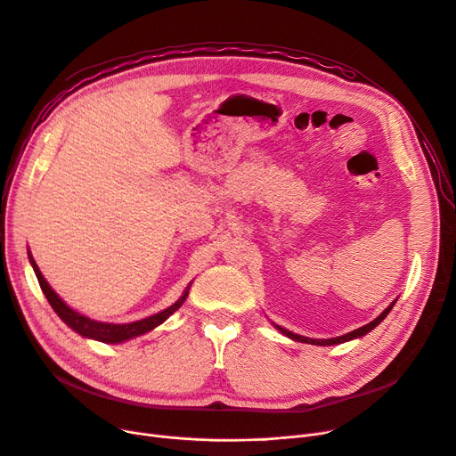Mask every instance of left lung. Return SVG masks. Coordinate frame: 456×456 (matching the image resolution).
I'll return each mask as SVG.
<instances>
[{
  "label": "left lung",
  "instance_id": "1",
  "mask_svg": "<svg viewBox=\"0 0 456 456\" xmlns=\"http://www.w3.org/2000/svg\"><path fill=\"white\" fill-rule=\"evenodd\" d=\"M396 302V300H394ZM394 302L392 305L388 306V308H385L381 314H379V317H376L372 322H369V324H365V326H361V328H357V330H354V331H348V333H345V336H339V338H331V339H310V338H305V336H298V333H293V331H289V330H286V328H282V326H277L286 338H289V339H293V341H298V343H308V345H319V346H331V345H339V343H346V341H352V339H357V338H362V336H367V333L370 331V330H374L387 315H388V312L392 310V306H394Z\"/></svg>",
  "mask_w": 456,
  "mask_h": 456
}]
</instances>
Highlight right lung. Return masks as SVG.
<instances>
[{"label":"right lung","mask_w":456,"mask_h":456,"mask_svg":"<svg viewBox=\"0 0 456 456\" xmlns=\"http://www.w3.org/2000/svg\"><path fill=\"white\" fill-rule=\"evenodd\" d=\"M28 262L30 265H33L35 273H37V279L40 282V288L45 295V298L49 300L51 308L56 312V315L62 319L71 330H75L77 333H80L82 338H87V339H95V341H102V343H125L128 339H134L137 336H142V333L154 330L156 326H159L161 322H165L181 305H183L187 295H189V289H191V284L189 288L185 289V293L181 295L172 306H168L167 310L156 314V315H150L142 321H135V322H128V324H113V322H101V321H95V319H89L78 312H75L73 308H69L66 302L60 298L53 288L47 284V281L44 279L42 271L38 269L33 255H30L28 251Z\"/></svg>","instance_id":"1"}]
</instances>
